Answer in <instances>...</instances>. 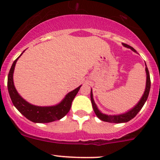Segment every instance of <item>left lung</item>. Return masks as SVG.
Segmentation results:
<instances>
[{
    "instance_id": "1",
    "label": "left lung",
    "mask_w": 160,
    "mask_h": 160,
    "mask_svg": "<svg viewBox=\"0 0 160 160\" xmlns=\"http://www.w3.org/2000/svg\"><path fill=\"white\" fill-rule=\"evenodd\" d=\"M123 46H125V47L131 49L132 51L136 52L133 49V48L132 47V46H128V45L123 43ZM146 90H145V92H144V94L142 95L141 100L138 101V104H137L133 108L131 109L130 111H128V112L125 113V114H118V115H108V114H103V113H101V111L98 110V107H97L96 104H95L94 101H93V93H92V90H91V91H90V100H91L92 107H93V111H94L95 114H96V115L98 116V118L104 121V122H111V123H124V122H129V121L132 120L133 118H135V116H136V114L139 112L140 110H141L142 108L143 107L145 103H146L149 93L151 81H150L149 72V70H148L147 67H146Z\"/></svg>"
}]
</instances>
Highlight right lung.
Instances as JSON below:
<instances>
[{
    "label": "right lung",
    "instance_id": "add662e5",
    "mask_svg": "<svg viewBox=\"0 0 160 160\" xmlns=\"http://www.w3.org/2000/svg\"><path fill=\"white\" fill-rule=\"evenodd\" d=\"M22 53L19 56V57L22 56ZM19 57H18L13 62L8 77V89L14 107L26 118L35 123H49L62 118L70 110L72 100L77 94L81 86L78 87L75 90L67 93L65 98L57 105L50 106V107H39V106L31 104L18 94L13 82L14 67Z\"/></svg>",
    "mask_w": 160,
    "mask_h": 160
}]
</instances>
